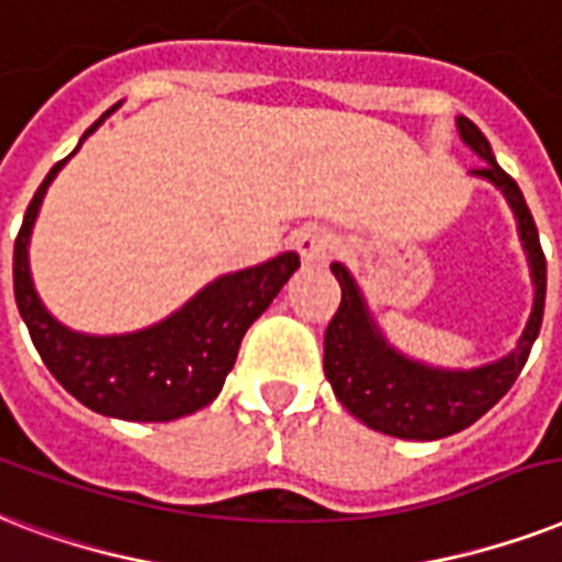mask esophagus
<instances>
[{
    "label": "esophagus",
    "mask_w": 562,
    "mask_h": 562,
    "mask_svg": "<svg viewBox=\"0 0 562 562\" xmlns=\"http://www.w3.org/2000/svg\"><path fill=\"white\" fill-rule=\"evenodd\" d=\"M295 249L304 258V263H325L330 255V234L322 225H304L302 232H295L293 237Z\"/></svg>",
    "instance_id": "esophagus-1"
}]
</instances>
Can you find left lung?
<instances>
[{
    "label": "left lung",
    "instance_id": "8db88e82",
    "mask_svg": "<svg viewBox=\"0 0 562 562\" xmlns=\"http://www.w3.org/2000/svg\"><path fill=\"white\" fill-rule=\"evenodd\" d=\"M458 125L463 140L484 158V167L475 169V176L490 178L493 184L502 187L516 211L521 243L530 260V276L537 286L533 311L519 346L507 358L472 372H442L413 363L390 349L369 319L358 284L340 263H330V272L340 281L342 299L325 328V378L351 416L390 437L442 439L481 419L519 378L546 311V255L539 246L537 222L530 216L525 195L519 184L495 164L484 132L467 116H460Z\"/></svg>",
    "mask_w": 562,
    "mask_h": 562
}]
</instances>
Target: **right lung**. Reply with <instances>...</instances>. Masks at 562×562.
<instances>
[{"mask_svg": "<svg viewBox=\"0 0 562 562\" xmlns=\"http://www.w3.org/2000/svg\"><path fill=\"white\" fill-rule=\"evenodd\" d=\"M114 111V108H111ZM108 111V114H111ZM85 132L93 134L104 116ZM69 158L58 160L37 187L14 243V295L34 349L58 384L102 416L128 422H169L202 411L220 395L246 330L267 311L299 255L284 251L260 267L216 278L202 293L155 328L125 337H85L52 319L29 276V237L46 187Z\"/></svg>", "mask_w": 562, "mask_h": 562, "instance_id": "1", "label": "right lung"}]
</instances>
